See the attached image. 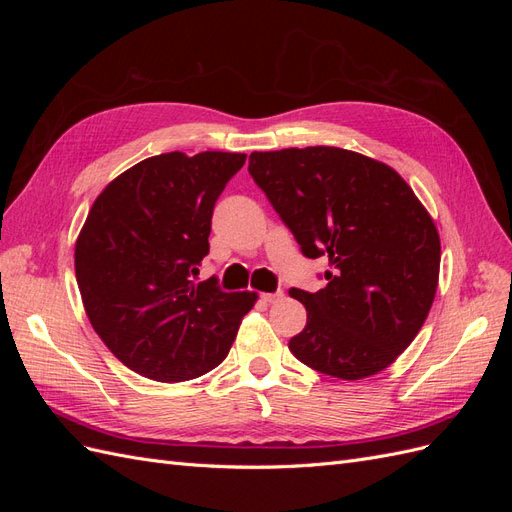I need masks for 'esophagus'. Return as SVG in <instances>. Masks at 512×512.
<instances>
[{"label":"esophagus","mask_w":512,"mask_h":512,"mask_svg":"<svg viewBox=\"0 0 512 512\" xmlns=\"http://www.w3.org/2000/svg\"><path fill=\"white\" fill-rule=\"evenodd\" d=\"M284 297L282 292H262L260 294V301H265V303H275V301H280Z\"/></svg>","instance_id":"obj_1"}]
</instances>
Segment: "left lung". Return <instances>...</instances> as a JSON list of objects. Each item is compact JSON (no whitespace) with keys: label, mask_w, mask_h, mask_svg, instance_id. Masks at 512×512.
<instances>
[{"label":"left lung","mask_w":512,"mask_h":512,"mask_svg":"<svg viewBox=\"0 0 512 512\" xmlns=\"http://www.w3.org/2000/svg\"><path fill=\"white\" fill-rule=\"evenodd\" d=\"M250 175L327 286L290 288L307 309L290 352L320 374L361 380L395 363L436 297L440 235L397 170L356 151H254Z\"/></svg>","instance_id":"1"}]
</instances>
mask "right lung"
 I'll return each mask as SVG.
<instances>
[{"mask_svg":"<svg viewBox=\"0 0 512 512\" xmlns=\"http://www.w3.org/2000/svg\"><path fill=\"white\" fill-rule=\"evenodd\" d=\"M245 153H162L106 185L74 247L91 327L136 374L183 382L218 367L256 292L194 284L209 254L215 200Z\"/></svg>","mask_w":512,"mask_h":512,"instance_id":"1","label":"right lung"}]
</instances>
